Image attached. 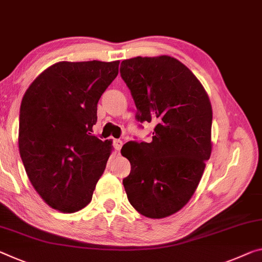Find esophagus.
I'll return each instance as SVG.
<instances>
[{
  "label": "esophagus",
  "instance_id": "esophagus-1",
  "mask_svg": "<svg viewBox=\"0 0 262 262\" xmlns=\"http://www.w3.org/2000/svg\"><path fill=\"white\" fill-rule=\"evenodd\" d=\"M122 144H123V142L121 140H113V146H114V148L116 149V150H120V149H121V147H122Z\"/></svg>",
  "mask_w": 262,
  "mask_h": 262
}]
</instances>
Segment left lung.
Here are the masks:
<instances>
[{
    "mask_svg": "<svg viewBox=\"0 0 262 262\" xmlns=\"http://www.w3.org/2000/svg\"><path fill=\"white\" fill-rule=\"evenodd\" d=\"M120 73L141 122H154L151 142L129 141L121 149L132 170L123 180L128 201L144 217L176 213L193 196L212 151V107L186 66L170 56L134 57Z\"/></svg>",
    "mask_w": 262,
    "mask_h": 262,
    "instance_id": "1",
    "label": "left lung"
}]
</instances>
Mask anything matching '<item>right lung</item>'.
I'll return each instance as SVG.
<instances>
[{
	"label": "right lung",
	"instance_id": "right-lung-1",
	"mask_svg": "<svg viewBox=\"0 0 262 262\" xmlns=\"http://www.w3.org/2000/svg\"><path fill=\"white\" fill-rule=\"evenodd\" d=\"M115 61H59L37 77L20 103L18 149L27 175L49 206L84 209L105 171L112 141L93 134L97 105L119 73Z\"/></svg>",
	"mask_w": 262,
	"mask_h": 262
}]
</instances>
